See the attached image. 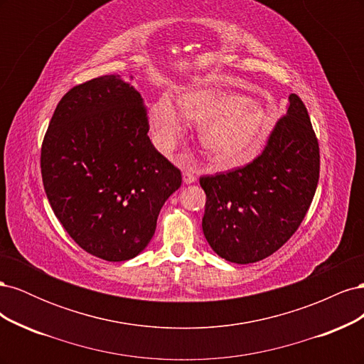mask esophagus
<instances>
[{
	"instance_id": "34e87169",
	"label": "esophagus",
	"mask_w": 364,
	"mask_h": 364,
	"mask_svg": "<svg viewBox=\"0 0 364 364\" xmlns=\"http://www.w3.org/2000/svg\"><path fill=\"white\" fill-rule=\"evenodd\" d=\"M182 179H183V183H186V185L194 183L196 182V174L190 170H185L183 174H182Z\"/></svg>"
}]
</instances>
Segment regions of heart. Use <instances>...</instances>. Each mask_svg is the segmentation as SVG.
Wrapping results in <instances>:
<instances>
[{
	"label": "heart",
	"instance_id": "heart-1",
	"mask_svg": "<svg viewBox=\"0 0 364 364\" xmlns=\"http://www.w3.org/2000/svg\"><path fill=\"white\" fill-rule=\"evenodd\" d=\"M178 109L186 123L199 126L197 139L220 168L238 167L255 158L277 121L270 103L218 90L185 92L178 98ZM149 123L158 147L171 151L182 135L179 117L159 102L150 109Z\"/></svg>",
	"mask_w": 364,
	"mask_h": 364
}]
</instances>
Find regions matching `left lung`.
<instances>
[{"instance_id": "left-lung-1", "label": "left lung", "mask_w": 364, "mask_h": 364, "mask_svg": "<svg viewBox=\"0 0 364 364\" xmlns=\"http://www.w3.org/2000/svg\"><path fill=\"white\" fill-rule=\"evenodd\" d=\"M318 142L306 107L289 97L287 115L266 149L243 168L202 176L203 235L218 257L249 264L267 258L296 232L318 182Z\"/></svg>"}]
</instances>
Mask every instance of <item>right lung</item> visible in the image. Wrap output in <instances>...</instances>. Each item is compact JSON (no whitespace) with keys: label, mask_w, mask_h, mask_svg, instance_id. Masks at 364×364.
I'll use <instances>...</instances> for the list:
<instances>
[{"label":"right lung","mask_w":364,"mask_h":364,"mask_svg":"<svg viewBox=\"0 0 364 364\" xmlns=\"http://www.w3.org/2000/svg\"><path fill=\"white\" fill-rule=\"evenodd\" d=\"M147 132L144 100L121 75L74 86L51 117L41 150L43 188L65 230L94 257L135 258L182 183Z\"/></svg>","instance_id":"1"}]
</instances>
